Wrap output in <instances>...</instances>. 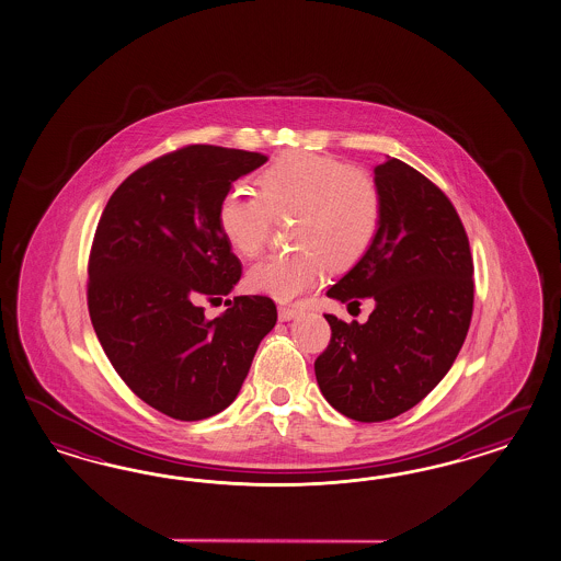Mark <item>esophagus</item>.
<instances>
[{
	"instance_id": "34e87169",
	"label": "esophagus",
	"mask_w": 561,
	"mask_h": 561,
	"mask_svg": "<svg viewBox=\"0 0 561 561\" xmlns=\"http://www.w3.org/2000/svg\"><path fill=\"white\" fill-rule=\"evenodd\" d=\"M299 316V309L297 307H287V305H280L278 307V320L290 321L295 320Z\"/></svg>"
}]
</instances>
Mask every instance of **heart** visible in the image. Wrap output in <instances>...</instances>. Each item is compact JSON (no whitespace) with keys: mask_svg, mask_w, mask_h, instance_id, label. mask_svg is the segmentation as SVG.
Returning a JSON list of instances; mask_svg holds the SVG:
<instances>
[{"mask_svg":"<svg viewBox=\"0 0 561 561\" xmlns=\"http://www.w3.org/2000/svg\"><path fill=\"white\" fill-rule=\"evenodd\" d=\"M257 194L231 188L217 207V225L233 252L262 254L274 219L295 215L293 243L299 250L276 254L248 274L257 295L288 304L318 287L330 266L348 268L365 256L381 225V191L367 172L348 163L290 151L266 165Z\"/></svg>","mask_w":561,"mask_h":561,"instance_id":"1","label":"heart"}]
</instances>
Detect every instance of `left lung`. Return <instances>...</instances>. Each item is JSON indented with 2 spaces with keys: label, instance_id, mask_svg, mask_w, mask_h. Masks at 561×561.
Instances as JSON below:
<instances>
[{
  "label": "left lung",
  "instance_id": "8db88e82",
  "mask_svg": "<svg viewBox=\"0 0 561 561\" xmlns=\"http://www.w3.org/2000/svg\"><path fill=\"white\" fill-rule=\"evenodd\" d=\"M381 225L367 254L328 297L375 304L365 323L337 320L316 360L323 398L358 422L400 416L453 367L473 313V260L447 194L412 165L375 168Z\"/></svg>",
  "mask_w": 561,
  "mask_h": 561
}]
</instances>
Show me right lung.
<instances>
[{"label":"right lung","instance_id":"obj_1","mask_svg":"<svg viewBox=\"0 0 561 561\" xmlns=\"http://www.w3.org/2000/svg\"><path fill=\"white\" fill-rule=\"evenodd\" d=\"M266 156L188 145L149 161L114 191L88 262V309L98 340L128 389L165 416L194 422L238 398L257 344L276 323L264 295H229L240 257L217 225L238 178Z\"/></svg>","mask_w":561,"mask_h":561}]
</instances>
